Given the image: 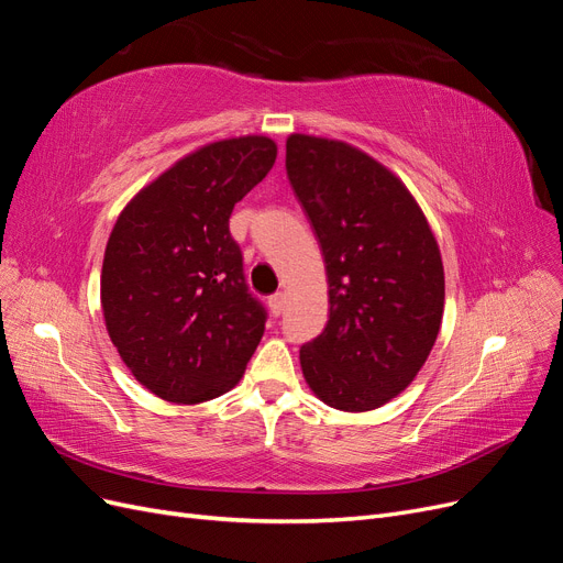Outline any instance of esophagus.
Segmentation results:
<instances>
[{
	"label": "esophagus",
	"instance_id": "esophagus-1",
	"mask_svg": "<svg viewBox=\"0 0 563 563\" xmlns=\"http://www.w3.org/2000/svg\"><path fill=\"white\" fill-rule=\"evenodd\" d=\"M267 308H269L272 314L279 317L282 310H284V294H272V296L267 298Z\"/></svg>",
	"mask_w": 563,
	"mask_h": 563
}]
</instances>
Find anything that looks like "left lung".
<instances>
[{"label": "left lung", "instance_id": "8db88e82", "mask_svg": "<svg viewBox=\"0 0 563 563\" xmlns=\"http://www.w3.org/2000/svg\"><path fill=\"white\" fill-rule=\"evenodd\" d=\"M286 174L329 277V321L302 376L340 411H373L413 383L444 314V265L406 185L343 141L291 133Z\"/></svg>", "mask_w": 563, "mask_h": 563}]
</instances>
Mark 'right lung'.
<instances>
[{
    "mask_svg": "<svg viewBox=\"0 0 563 563\" xmlns=\"http://www.w3.org/2000/svg\"><path fill=\"white\" fill-rule=\"evenodd\" d=\"M277 159L267 135L209 143L145 185L106 246L100 302L133 378L176 404L232 389L267 312L249 294L230 216Z\"/></svg>",
    "mask_w": 563,
    "mask_h": 563,
    "instance_id": "right-lung-1",
    "label": "right lung"
}]
</instances>
